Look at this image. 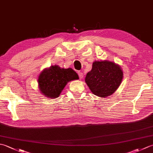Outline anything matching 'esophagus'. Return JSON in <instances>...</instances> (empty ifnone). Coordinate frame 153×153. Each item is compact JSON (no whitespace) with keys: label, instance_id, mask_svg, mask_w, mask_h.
<instances>
[{"label":"esophagus","instance_id":"esophagus-1","mask_svg":"<svg viewBox=\"0 0 153 153\" xmlns=\"http://www.w3.org/2000/svg\"><path fill=\"white\" fill-rule=\"evenodd\" d=\"M78 76H79V77L80 79L83 78V74L82 72H81V71H79L78 72Z\"/></svg>","mask_w":153,"mask_h":153}]
</instances>
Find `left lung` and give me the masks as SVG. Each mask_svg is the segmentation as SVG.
I'll return each instance as SVG.
<instances>
[{"instance_id":"obj_1","label":"left lung","mask_w":153,"mask_h":153,"mask_svg":"<svg viewBox=\"0 0 153 153\" xmlns=\"http://www.w3.org/2000/svg\"><path fill=\"white\" fill-rule=\"evenodd\" d=\"M123 78V71L115 63L108 60L96 61L87 74L85 82L91 92L100 97L111 95L118 88Z\"/></svg>"}]
</instances>
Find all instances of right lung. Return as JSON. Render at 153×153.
Returning <instances> with one entry per match:
<instances>
[{"label": "right lung", "instance_id": "add662e5", "mask_svg": "<svg viewBox=\"0 0 153 153\" xmlns=\"http://www.w3.org/2000/svg\"><path fill=\"white\" fill-rule=\"evenodd\" d=\"M77 79L78 75L71 68L64 69L55 65L42 71L39 76L38 83L43 95L56 98L68 82Z\"/></svg>", "mask_w": 153, "mask_h": 153}]
</instances>
